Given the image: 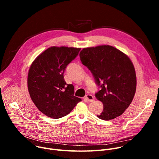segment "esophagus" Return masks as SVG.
<instances>
[{"label": "esophagus", "mask_w": 159, "mask_h": 159, "mask_svg": "<svg viewBox=\"0 0 159 159\" xmlns=\"http://www.w3.org/2000/svg\"><path fill=\"white\" fill-rule=\"evenodd\" d=\"M86 98L88 100L89 102H92V101H93V100H94L93 96L91 95H89V94L86 95Z\"/></svg>", "instance_id": "1"}]
</instances>
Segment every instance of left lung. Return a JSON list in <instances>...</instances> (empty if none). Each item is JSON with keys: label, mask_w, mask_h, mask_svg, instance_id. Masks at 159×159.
Segmentation results:
<instances>
[{"label": "left lung", "mask_w": 159, "mask_h": 159, "mask_svg": "<svg viewBox=\"0 0 159 159\" xmlns=\"http://www.w3.org/2000/svg\"><path fill=\"white\" fill-rule=\"evenodd\" d=\"M79 55L101 88L95 97L102 102L104 109L97 117L110 120L121 115L136 91L135 70L129 58L109 45L84 48Z\"/></svg>", "instance_id": "8db88e82"}]
</instances>
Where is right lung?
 I'll use <instances>...</instances> for the list:
<instances>
[{
	"label": "right lung",
	"mask_w": 159,
	"mask_h": 159,
	"mask_svg": "<svg viewBox=\"0 0 159 159\" xmlns=\"http://www.w3.org/2000/svg\"><path fill=\"white\" fill-rule=\"evenodd\" d=\"M80 48L52 46L31 64L28 75L30 97L39 110L53 119L69 114L81 99L74 96V87L67 84L64 73Z\"/></svg>",
	"instance_id": "right-lung-1"
}]
</instances>
